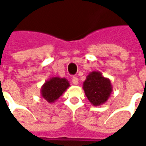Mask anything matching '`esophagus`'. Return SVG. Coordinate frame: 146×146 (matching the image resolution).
I'll return each instance as SVG.
<instances>
[{
    "label": "esophagus",
    "instance_id": "34e87169",
    "mask_svg": "<svg viewBox=\"0 0 146 146\" xmlns=\"http://www.w3.org/2000/svg\"><path fill=\"white\" fill-rule=\"evenodd\" d=\"M72 83H73V84H75V85H78V83H79V79L77 77H73L72 78Z\"/></svg>",
    "mask_w": 146,
    "mask_h": 146
}]
</instances>
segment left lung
Here are the masks:
<instances>
[{"mask_svg":"<svg viewBox=\"0 0 146 146\" xmlns=\"http://www.w3.org/2000/svg\"><path fill=\"white\" fill-rule=\"evenodd\" d=\"M83 88L89 102L94 106L104 104L113 91L111 82L100 71H91L83 82Z\"/></svg>","mask_w":146,"mask_h":146,"instance_id":"1","label":"left lung"}]
</instances>
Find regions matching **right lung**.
Segmentation results:
<instances>
[{
    "label": "right lung",
    "mask_w": 146,
    "mask_h": 146,
    "mask_svg": "<svg viewBox=\"0 0 146 146\" xmlns=\"http://www.w3.org/2000/svg\"><path fill=\"white\" fill-rule=\"evenodd\" d=\"M70 86V83L65 78L52 77L45 81L41 86V96L49 103H53Z\"/></svg>",
    "instance_id": "add662e5"
}]
</instances>
